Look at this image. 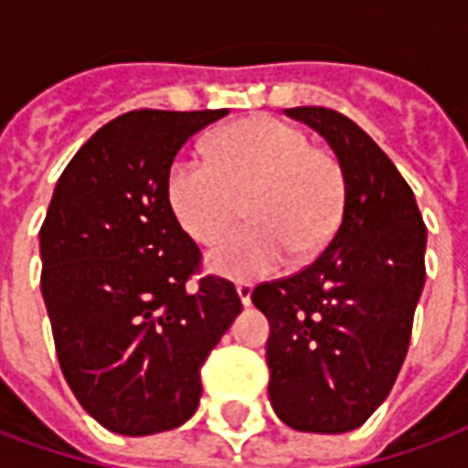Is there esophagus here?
<instances>
[{
  "instance_id": "1",
  "label": "esophagus",
  "mask_w": 468,
  "mask_h": 468,
  "mask_svg": "<svg viewBox=\"0 0 468 468\" xmlns=\"http://www.w3.org/2000/svg\"><path fill=\"white\" fill-rule=\"evenodd\" d=\"M235 291H238V296H240V303H243V306H250V293H253V286L240 281V283L235 286Z\"/></svg>"
}]
</instances>
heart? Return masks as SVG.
<instances>
[{
  "mask_svg": "<svg viewBox=\"0 0 468 468\" xmlns=\"http://www.w3.org/2000/svg\"><path fill=\"white\" fill-rule=\"evenodd\" d=\"M207 156H177L166 172V200L182 230L218 243L240 215L248 228L207 256V268L233 281L276 273L289 256L309 261L336 233L345 179L332 154L273 116L238 121L215 133Z\"/></svg>",
  "mask_w": 468,
  "mask_h": 468,
  "instance_id": "obj_1",
  "label": "heart"
}]
</instances>
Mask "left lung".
I'll use <instances>...</instances> for the list:
<instances>
[{"instance_id":"obj_1","label":"left lung","mask_w":468,"mask_h":468,"mask_svg":"<svg viewBox=\"0 0 468 468\" xmlns=\"http://www.w3.org/2000/svg\"><path fill=\"white\" fill-rule=\"evenodd\" d=\"M336 154L345 207L322 256L261 283L268 398L293 431L347 433L380 408L403 367L426 283V225L413 189L378 144L342 113L286 109Z\"/></svg>"}]
</instances>
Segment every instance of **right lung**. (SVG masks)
<instances>
[{
  "instance_id": "add662e5",
  "label": "right lung",
  "mask_w": 468,
  "mask_h": 468,
  "mask_svg": "<svg viewBox=\"0 0 468 468\" xmlns=\"http://www.w3.org/2000/svg\"><path fill=\"white\" fill-rule=\"evenodd\" d=\"M218 111H129L88 139L40 228L42 299L65 380L103 428L152 436L195 416L200 367L243 303L205 276L166 200V172Z\"/></svg>"
}]
</instances>
